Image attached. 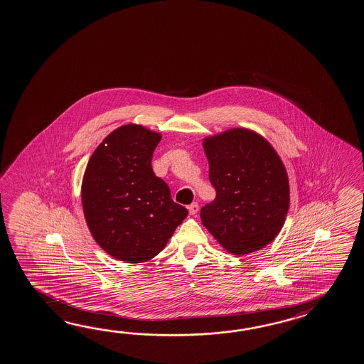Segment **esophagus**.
Returning a JSON list of instances; mask_svg holds the SVG:
<instances>
[{"label": "esophagus", "instance_id": "1", "mask_svg": "<svg viewBox=\"0 0 364 364\" xmlns=\"http://www.w3.org/2000/svg\"><path fill=\"white\" fill-rule=\"evenodd\" d=\"M198 211H199V204L191 203L188 205V212H190V215H196Z\"/></svg>", "mask_w": 364, "mask_h": 364}]
</instances>
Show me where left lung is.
Returning <instances> with one entry per match:
<instances>
[{"label": "left lung", "instance_id": "1", "mask_svg": "<svg viewBox=\"0 0 364 364\" xmlns=\"http://www.w3.org/2000/svg\"><path fill=\"white\" fill-rule=\"evenodd\" d=\"M204 152L216 198L200 219L230 253H253L272 242L289 207L286 168L270 143L245 128L207 137Z\"/></svg>", "mask_w": 364, "mask_h": 364}]
</instances>
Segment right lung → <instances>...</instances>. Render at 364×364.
<instances>
[{
	"label": "right lung",
	"mask_w": 364,
	"mask_h": 364,
	"mask_svg": "<svg viewBox=\"0 0 364 364\" xmlns=\"http://www.w3.org/2000/svg\"><path fill=\"white\" fill-rule=\"evenodd\" d=\"M160 140L143 126H122L97 146L85 170L81 199L87 227L97 244L120 261L152 259L188 213L153 171Z\"/></svg>",
	"instance_id": "1"
}]
</instances>
